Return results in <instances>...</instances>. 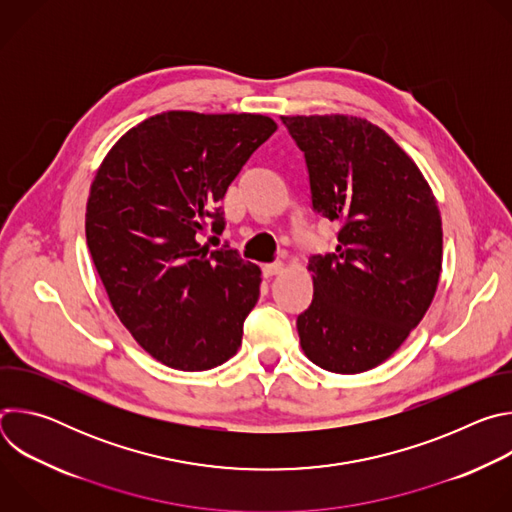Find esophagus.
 I'll use <instances>...</instances> for the list:
<instances>
[{"mask_svg":"<svg viewBox=\"0 0 512 512\" xmlns=\"http://www.w3.org/2000/svg\"><path fill=\"white\" fill-rule=\"evenodd\" d=\"M283 269H285L283 263H267V265H263V275L265 277H273V275L281 273Z\"/></svg>","mask_w":512,"mask_h":512,"instance_id":"esophagus-1","label":"esophagus"}]
</instances>
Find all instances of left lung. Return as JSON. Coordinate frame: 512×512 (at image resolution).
Returning a JSON list of instances; mask_svg holds the SVG:
<instances>
[{"instance_id":"left-lung-1","label":"left lung","mask_w":512,"mask_h":512,"mask_svg":"<svg viewBox=\"0 0 512 512\" xmlns=\"http://www.w3.org/2000/svg\"><path fill=\"white\" fill-rule=\"evenodd\" d=\"M306 156L312 206L340 223L332 255L308 261L314 300L298 316L304 354L340 375L385 362L429 310L444 233L417 164L354 115H281Z\"/></svg>"}]
</instances>
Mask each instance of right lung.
<instances>
[{
    "instance_id": "right-lung-1",
    "label": "right lung",
    "mask_w": 512,
    "mask_h": 512,
    "mask_svg": "<svg viewBox=\"0 0 512 512\" xmlns=\"http://www.w3.org/2000/svg\"><path fill=\"white\" fill-rule=\"evenodd\" d=\"M277 123L259 113L164 111L123 133L91 184L85 233L107 298L135 342L178 371L241 346L261 269L198 243L218 202Z\"/></svg>"
}]
</instances>
